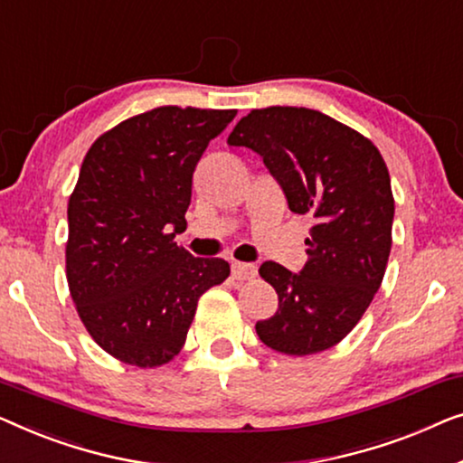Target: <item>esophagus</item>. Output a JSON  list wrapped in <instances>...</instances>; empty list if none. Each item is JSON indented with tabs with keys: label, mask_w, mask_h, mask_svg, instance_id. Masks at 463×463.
Instances as JSON below:
<instances>
[{
	"label": "esophagus",
	"mask_w": 463,
	"mask_h": 463,
	"mask_svg": "<svg viewBox=\"0 0 463 463\" xmlns=\"http://www.w3.org/2000/svg\"><path fill=\"white\" fill-rule=\"evenodd\" d=\"M258 269L253 264H245V262H232V277L237 281H251L256 279Z\"/></svg>",
	"instance_id": "1"
}]
</instances>
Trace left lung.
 Returning a JSON list of instances; mask_svg holds the SVG:
<instances>
[{
  "mask_svg": "<svg viewBox=\"0 0 463 463\" xmlns=\"http://www.w3.org/2000/svg\"><path fill=\"white\" fill-rule=\"evenodd\" d=\"M229 145L258 153L289 210L315 220L299 275L260 266L279 296L275 315L256 323L260 340L289 356L323 353L354 329L386 272L394 218L386 161L356 129L304 107L253 109Z\"/></svg>",
  "mask_w": 463,
  "mask_h": 463,
  "instance_id": "1",
  "label": "left lung"
}]
</instances>
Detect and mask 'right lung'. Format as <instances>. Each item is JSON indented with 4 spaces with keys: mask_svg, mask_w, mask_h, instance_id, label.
I'll return each mask as SVG.
<instances>
[{
    "mask_svg": "<svg viewBox=\"0 0 463 463\" xmlns=\"http://www.w3.org/2000/svg\"><path fill=\"white\" fill-rule=\"evenodd\" d=\"M234 109L157 107L94 140L69 197L67 281L99 346L136 367H161L186 342L199 298L226 281L222 258L175 245L193 172Z\"/></svg>",
    "mask_w": 463,
    "mask_h": 463,
    "instance_id": "right-lung-1",
    "label": "right lung"
}]
</instances>
